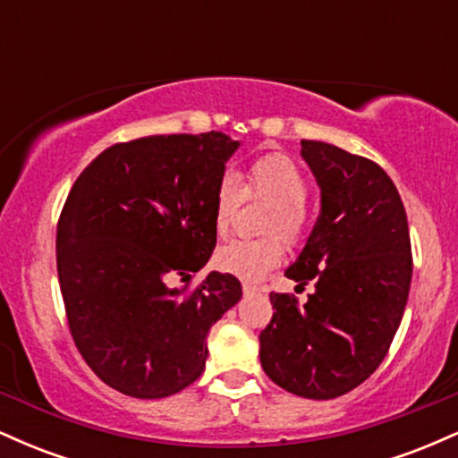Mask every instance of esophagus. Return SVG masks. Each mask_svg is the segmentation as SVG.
Returning <instances> with one entry per match:
<instances>
[{"instance_id": "1", "label": "esophagus", "mask_w": 458, "mask_h": 458, "mask_svg": "<svg viewBox=\"0 0 458 458\" xmlns=\"http://www.w3.org/2000/svg\"><path fill=\"white\" fill-rule=\"evenodd\" d=\"M259 291L260 288L254 286V284H250V282L243 284V295H254V293H259Z\"/></svg>"}]
</instances>
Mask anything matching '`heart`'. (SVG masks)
Returning a JSON list of instances; mask_svg holds the SVG:
<instances>
[{"mask_svg":"<svg viewBox=\"0 0 458 458\" xmlns=\"http://www.w3.org/2000/svg\"><path fill=\"white\" fill-rule=\"evenodd\" d=\"M262 198L273 204V211L265 222V234H280L286 243L297 245L306 236V199L308 181L301 167L288 155L271 152L260 157L247 170L245 182L239 176L225 172L215 189L213 222L217 234L228 233L241 199ZM284 259V245L277 236H267L259 241L236 239L228 241L215 251V267L241 280L256 282L276 269Z\"/></svg>","mask_w":458,"mask_h":458,"instance_id":"obj_1","label":"heart"}]
</instances>
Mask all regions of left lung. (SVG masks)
Returning <instances> with one entry per match:
<instances>
[{"instance_id":"8db88e82","label":"left lung","mask_w":458,"mask_h":458,"mask_svg":"<svg viewBox=\"0 0 458 458\" xmlns=\"http://www.w3.org/2000/svg\"><path fill=\"white\" fill-rule=\"evenodd\" d=\"M320 189V215L286 277L314 293H271L260 364L273 383L314 401L343 396L387 355L411 284L407 213L392 178L366 157L301 140Z\"/></svg>"}]
</instances>
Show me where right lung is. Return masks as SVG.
<instances>
[{
    "instance_id": "1",
    "label": "right lung",
    "mask_w": 458,
    "mask_h": 458,
    "mask_svg": "<svg viewBox=\"0 0 458 458\" xmlns=\"http://www.w3.org/2000/svg\"><path fill=\"white\" fill-rule=\"evenodd\" d=\"M239 141L211 131L114 144L68 193L57 222V277L79 353L98 379L133 398H165L204 372L208 329L241 299L211 271L215 189Z\"/></svg>"
}]
</instances>
